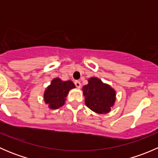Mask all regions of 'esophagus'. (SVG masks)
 I'll list each match as a JSON object with an SVG mask.
<instances>
[{
	"mask_svg": "<svg viewBox=\"0 0 158 158\" xmlns=\"http://www.w3.org/2000/svg\"><path fill=\"white\" fill-rule=\"evenodd\" d=\"M75 85H76V86L77 88H80L81 87V83L79 81H75Z\"/></svg>",
	"mask_w": 158,
	"mask_h": 158,
	"instance_id": "obj_1",
	"label": "esophagus"
}]
</instances>
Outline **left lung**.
Masks as SVG:
<instances>
[{
  "mask_svg": "<svg viewBox=\"0 0 158 158\" xmlns=\"http://www.w3.org/2000/svg\"><path fill=\"white\" fill-rule=\"evenodd\" d=\"M89 84L82 87L85 105L98 114L109 112L115 102V92L100 79L92 77Z\"/></svg>",
  "mask_w": 158,
  "mask_h": 158,
  "instance_id": "8db88e82",
  "label": "left lung"
}]
</instances>
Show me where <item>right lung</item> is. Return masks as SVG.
<instances>
[{
	"mask_svg": "<svg viewBox=\"0 0 158 158\" xmlns=\"http://www.w3.org/2000/svg\"><path fill=\"white\" fill-rule=\"evenodd\" d=\"M73 88H75V85L71 81L63 82L58 78L54 79L51 82V85L45 91V102L49 104L50 109H59L64 105L68 92Z\"/></svg>",
	"mask_w": 158,
	"mask_h": 158,
	"instance_id": "1",
	"label": "right lung"
}]
</instances>
